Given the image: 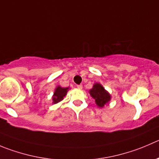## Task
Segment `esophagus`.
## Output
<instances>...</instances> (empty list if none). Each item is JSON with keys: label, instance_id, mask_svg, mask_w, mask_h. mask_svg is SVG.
<instances>
[{"label": "esophagus", "instance_id": "1", "mask_svg": "<svg viewBox=\"0 0 159 159\" xmlns=\"http://www.w3.org/2000/svg\"><path fill=\"white\" fill-rule=\"evenodd\" d=\"M76 87H77V88H78V89H80V90H81V89H83V85H82V84H80V85H77Z\"/></svg>", "mask_w": 159, "mask_h": 159}]
</instances>
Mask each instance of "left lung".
Returning <instances> with one entry per match:
<instances>
[{
  "label": "left lung",
  "instance_id": "8db88e82",
  "mask_svg": "<svg viewBox=\"0 0 159 159\" xmlns=\"http://www.w3.org/2000/svg\"><path fill=\"white\" fill-rule=\"evenodd\" d=\"M89 93L94 99L97 106L100 108H103L111 101V94L100 83H95L93 87L89 90Z\"/></svg>",
  "mask_w": 159,
  "mask_h": 159
}]
</instances>
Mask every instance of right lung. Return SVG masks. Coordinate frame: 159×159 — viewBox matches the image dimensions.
Wrapping results in <instances>:
<instances>
[{"mask_svg":"<svg viewBox=\"0 0 159 159\" xmlns=\"http://www.w3.org/2000/svg\"><path fill=\"white\" fill-rule=\"evenodd\" d=\"M69 87H61V86H57L54 89V94L52 97L53 104H57L64 99L65 97L67 94V92L69 91Z\"/></svg>","mask_w":159,"mask_h":159,"instance_id":"obj_1","label":"right lung"}]
</instances>
